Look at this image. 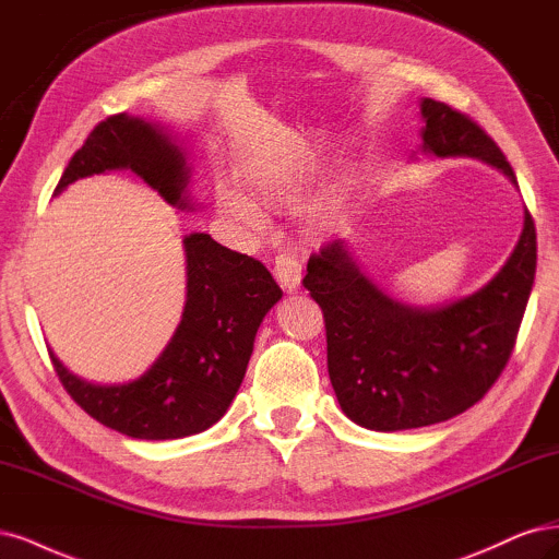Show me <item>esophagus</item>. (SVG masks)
I'll use <instances>...</instances> for the list:
<instances>
[{"mask_svg":"<svg viewBox=\"0 0 559 559\" xmlns=\"http://www.w3.org/2000/svg\"><path fill=\"white\" fill-rule=\"evenodd\" d=\"M274 276L287 293L299 290L301 285V262L295 255H278L274 262Z\"/></svg>","mask_w":559,"mask_h":559,"instance_id":"esophagus-1","label":"esophagus"}]
</instances>
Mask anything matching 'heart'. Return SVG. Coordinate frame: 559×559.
I'll use <instances>...</instances> for the list:
<instances>
[{"label":"heart","mask_w":559,"mask_h":559,"mask_svg":"<svg viewBox=\"0 0 559 559\" xmlns=\"http://www.w3.org/2000/svg\"><path fill=\"white\" fill-rule=\"evenodd\" d=\"M243 186L253 193L259 202L272 209L293 206L304 188L311 183L313 169L309 159L301 157H281L250 165L241 171ZM253 195V197H254ZM252 197V198H253ZM246 194L241 188L221 181L215 186V209L234 227L250 234H260L266 229V213L262 206ZM348 209L346 188H332L306 209V218L318 229H330L344 223Z\"/></svg>","instance_id":"heart-1"}]
</instances>
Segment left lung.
Returning <instances> with one entry per match:
<instances>
[{"label": "left lung", "instance_id": "8db88e82", "mask_svg": "<svg viewBox=\"0 0 559 559\" xmlns=\"http://www.w3.org/2000/svg\"><path fill=\"white\" fill-rule=\"evenodd\" d=\"M425 155L476 157L511 178V165L478 124L443 102H420ZM536 274V229L525 209L509 260L469 297L408 306L357 266L346 241L311 255L304 287L325 316L328 371L336 400L376 431L443 423L474 406L507 367Z\"/></svg>", "mask_w": 559, "mask_h": 559}]
</instances>
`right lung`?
<instances>
[{"label": "right lung", "mask_w": 559, "mask_h": 559, "mask_svg": "<svg viewBox=\"0 0 559 559\" xmlns=\"http://www.w3.org/2000/svg\"><path fill=\"white\" fill-rule=\"evenodd\" d=\"M130 169L167 204L190 211L188 153L167 128L118 114L99 122L69 159L56 188L79 178ZM186 306L165 350L136 381L97 385L50 353L64 390L87 416L124 437L165 441L218 423L237 394L260 322L283 290L255 258L221 246L211 234L183 237Z\"/></svg>", "instance_id": "add662e5"}]
</instances>
